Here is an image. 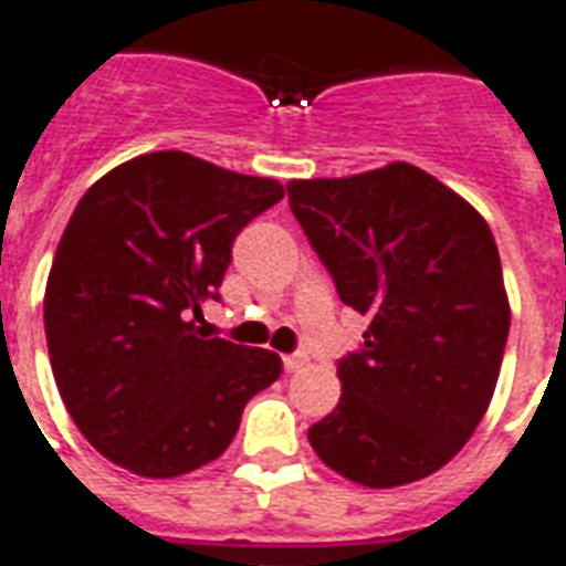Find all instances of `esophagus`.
I'll list each match as a JSON object with an SVG mask.
<instances>
[{
	"instance_id": "esophagus-1",
	"label": "esophagus",
	"mask_w": 566,
	"mask_h": 566,
	"mask_svg": "<svg viewBox=\"0 0 566 566\" xmlns=\"http://www.w3.org/2000/svg\"><path fill=\"white\" fill-rule=\"evenodd\" d=\"M282 360H284V369H287V371H296V369H302V366H305L307 357H305V355H298V352H296V355H284Z\"/></svg>"
}]
</instances>
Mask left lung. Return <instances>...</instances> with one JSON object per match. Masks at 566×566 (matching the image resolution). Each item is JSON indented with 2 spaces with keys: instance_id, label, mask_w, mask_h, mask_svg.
<instances>
[{
  "instance_id": "8db88e82",
  "label": "left lung",
  "mask_w": 566,
  "mask_h": 566,
  "mask_svg": "<svg viewBox=\"0 0 566 566\" xmlns=\"http://www.w3.org/2000/svg\"><path fill=\"white\" fill-rule=\"evenodd\" d=\"M287 200L339 298L369 316L360 352L337 363L339 403L307 442L366 489L430 476L497 387L512 311L489 223L410 163L291 179Z\"/></svg>"
}]
</instances>
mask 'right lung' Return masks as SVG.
<instances>
[{"instance_id":"obj_1","label":"right lung","mask_w":566,"mask_h":566,"mask_svg":"<svg viewBox=\"0 0 566 566\" xmlns=\"http://www.w3.org/2000/svg\"><path fill=\"white\" fill-rule=\"evenodd\" d=\"M284 197L182 150L118 165L81 197L54 252L43 319L60 398L86 442L150 480L188 474L235 439L282 375L268 348L203 339L232 241Z\"/></svg>"}]
</instances>
